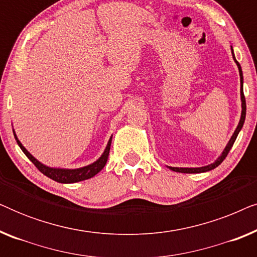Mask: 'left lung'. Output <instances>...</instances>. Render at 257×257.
Masks as SVG:
<instances>
[{
    "label": "left lung",
    "mask_w": 257,
    "mask_h": 257,
    "mask_svg": "<svg viewBox=\"0 0 257 257\" xmlns=\"http://www.w3.org/2000/svg\"><path fill=\"white\" fill-rule=\"evenodd\" d=\"M231 55H233L234 61H235V63H236V65H237V68H238V72H240V82H241V101H242L241 106H242V111H241L240 121H238V125H237L236 130H235V131H234L230 140L227 144V146L224 147L223 152L221 153V156L217 158V159L214 161L213 164L207 165V166H203V167H195V168H192V167L191 168H188V167L187 168H184V167H171V166H168V168H170V170L174 171V172H179V173H202V172H208V171L214 170V168L219 166V165L222 163L224 159H226L227 154L229 153L230 149H231V147H233L235 140H236V138H237L238 132L241 131L242 126H243V124H244V119H245V98H244V94H243V75H242V69H241L240 63L236 61V58H235V56H234L233 48H231Z\"/></svg>",
    "instance_id": "left-lung-1"
}]
</instances>
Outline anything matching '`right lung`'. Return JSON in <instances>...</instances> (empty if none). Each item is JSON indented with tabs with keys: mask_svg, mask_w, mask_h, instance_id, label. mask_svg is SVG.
<instances>
[{
	"mask_svg": "<svg viewBox=\"0 0 257 257\" xmlns=\"http://www.w3.org/2000/svg\"><path fill=\"white\" fill-rule=\"evenodd\" d=\"M14 137H15L16 142L21 147V150L23 151V153L29 158V160L38 168V170H40V172H42L44 175H47L48 178L52 179V180L61 182V184H73V182L83 181V180H86V179L94 177L97 173H99V172L103 170L105 164H106L107 161L108 153H110L111 142H112V137H111L106 145V149L104 150L103 154H101L99 159L94 161L93 164H90L87 165V166H84L80 168H75V170H69V168H54V167L45 166V165L40 163L36 158H34L29 152H28L26 147H24L22 144H21L20 140L17 139L15 131H14Z\"/></svg>",
	"mask_w": 257,
	"mask_h": 257,
	"instance_id": "obj_1",
	"label": "right lung"
}]
</instances>
